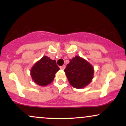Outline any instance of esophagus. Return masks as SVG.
Wrapping results in <instances>:
<instances>
[{
	"instance_id": "esophagus-1",
	"label": "esophagus",
	"mask_w": 126,
	"mask_h": 126,
	"mask_svg": "<svg viewBox=\"0 0 126 126\" xmlns=\"http://www.w3.org/2000/svg\"><path fill=\"white\" fill-rule=\"evenodd\" d=\"M65 67H66V66H65V65H63V66H62L60 67V69H62V70H64V69H65Z\"/></svg>"
}]
</instances>
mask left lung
<instances>
[{
  "label": "left lung",
  "mask_w": 126,
  "mask_h": 126,
  "mask_svg": "<svg viewBox=\"0 0 126 126\" xmlns=\"http://www.w3.org/2000/svg\"><path fill=\"white\" fill-rule=\"evenodd\" d=\"M64 71L70 84L78 89L88 85L93 78L94 68L92 65L79 56L70 60Z\"/></svg>",
  "instance_id": "8db88e82"
}]
</instances>
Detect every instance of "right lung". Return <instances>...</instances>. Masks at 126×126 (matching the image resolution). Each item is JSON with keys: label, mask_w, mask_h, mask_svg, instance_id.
<instances>
[{"label": "right lung", "mask_w": 126, "mask_h": 126, "mask_svg": "<svg viewBox=\"0 0 126 126\" xmlns=\"http://www.w3.org/2000/svg\"><path fill=\"white\" fill-rule=\"evenodd\" d=\"M59 69L56 60L44 56L34 65L31 69V75L37 84L46 86L53 81L55 74Z\"/></svg>", "instance_id": "add662e5"}]
</instances>
